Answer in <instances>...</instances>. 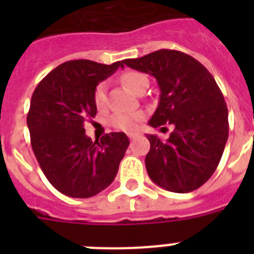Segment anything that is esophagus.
<instances>
[{
  "label": "esophagus",
  "instance_id": "esophagus-1",
  "mask_svg": "<svg viewBox=\"0 0 254 254\" xmlns=\"http://www.w3.org/2000/svg\"><path fill=\"white\" fill-rule=\"evenodd\" d=\"M136 136H137V133H128V137L131 138V140H133V138L136 137Z\"/></svg>",
  "mask_w": 254,
  "mask_h": 254
}]
</instances>
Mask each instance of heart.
<instances>
[{
  "label": "heart",
  "mask_w": 254,
  "mask_h": 254,
  "mask_svg": "<svg viewBox=\"0 0 254 254\" xmlns=\"http://www.w3.org/2000/svg\"><path fill=\"white\" fill-rule=\"evenodd\" d=\"M121 81L123 85L128 87L129 90L133 93L140 91L142 87H147L149 80L143 73L136 72V71H128L121 76ZM94 102L98 109H104L107 107L108 98H107V85L105 82H100L95 87L94 91ZM142 114L141 113H126V112H120L111 117V125L118 129L123 131H133L137 128Z\"/></svg>",
  "instance_id": "b5f03b06"
}]
</instances>
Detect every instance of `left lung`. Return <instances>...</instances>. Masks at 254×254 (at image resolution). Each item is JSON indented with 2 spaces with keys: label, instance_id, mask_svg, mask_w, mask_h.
Returning a JSON list of instances; mask_svg holds the SVG:
<instances>
[{
  "label": "left lung",
  "instance_id": "8db88e82",
  "mask_svg": "<svg viewBox=\"0 0 254 254\" xmlns=\"http://www.w3.org/2000/svg\"><path fill=\"white\" fill-rule=\"evenodd\" d=\"M123 64L154 76L160 100L149 125H172L169 137L147 134L145 158L149 177L164 190L188 193L214 174L229 136L228 107L221 90L203 64L183 52L160 49Z\"/></svg>",
  "mask_w": 254,
  "mask_h": 254
}]
</instances>
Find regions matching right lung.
Returning <instances> with one entry per match:
<instances>
[{"mask_svg":"<svg viewBox=\"0 0 254 254\" xmlns=\"http://www.w3.org/2000/svg\"><path fill=\"white\" fill-rule=\"evenodd\" d=\"M118 67L123 61H68L52 69L31 96L26 117L31 147L49 183L68 197L89 198L105 190L129 145L123 132L93 142L84 128L96 114L95 87Z\"/></svg>","mask_w":254,"mask_h":254,"instance_id":"obj_1","label":"right lung"}]
</instances>
